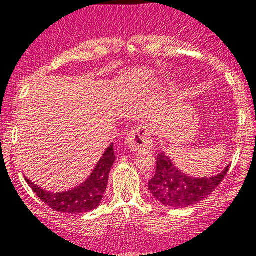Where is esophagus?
I'll list each match as a JSON object with an SVG mask.
<instances>
[{"label": "esophagus", "mask_w": 256, "mask_h": 256, "mask_svg": "<svg viewBox=\"0 0 256 256\" xmlns=\"http://www.w3.org/2000/svg\"><path fill=\"white\" fill-rule=\"evenodd\" d=\"M126 146L130 151H148L154 148V137L150 128L138 126L126 137Z\"/></svg>", "instance_id": "esophagus-1"}]
</instances>
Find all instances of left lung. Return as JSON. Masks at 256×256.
<instances>
[{
	"label": "left lung",
	"instance_id": "obj_1",
	"mask_svg": "<svg viewBox=\"0 0 256 256\" xmlns=\"http://www.w3.org/2000/svg\"><path fill=\"white\" fill-rule=\"evenodd\" d=\"M226 168L218 176L195 178L178 170L164 152L158 155L155 176L148 180V190L162 205L170 208H187L198 204L209 196L227 176Z\"/></svg>",
	"mask_w": 256,
	"mask_h": 256
}]
</instances>
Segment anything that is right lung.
<instances>
[{
	"mask_svg": "<svg viewBox=\"0 0 256 256\" xmlns=\"http://www.w3.org/2000/svg\"><path fill=\"white\" fill-rule=\"evenodd\" d=\"M114 162V146L112 144L106 148L105 154L100 162H97L96 168L87 178V180L83 182L80 186L66 192H58V194L47 192L34 183H32L29 180H26V182L34 191L36 195L55 212H66V214L87 212L96 209L100 205L108 186V173Z\"/></svg>",
	"mask_w": 256,
	"mask_h": 256,
	"instance_id": "1",
	"label": "right lung"
}]
</instances>
